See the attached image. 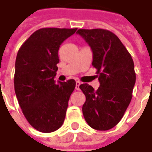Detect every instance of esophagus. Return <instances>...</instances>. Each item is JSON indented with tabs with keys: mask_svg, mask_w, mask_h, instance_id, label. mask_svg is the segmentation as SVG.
Here are the masks:
<instances>
[{
	"mask_svg": "<svg viewBox=\"0 0 152 152\" xmlns=\"http://www.w3.org/2000/svg\"><path fill=\"white\" fill-rule=\"evenodd\" d=\"M80 84H81V83H80V81H76V89H77V90L80 89Z\"/></svg>",
	"mask_w": 152,
	"mask_h": 152,
	"instance_id": "obj_1",
	"label": "esophagus"
}]
</instances>
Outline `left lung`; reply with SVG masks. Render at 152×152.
<instances>
[{"mask_svg":"<svg viewBox=\"0 0 152 152\" xmlns=\"http://www.w3.org/2000/svg\"><path fill=\"white\" fill-rule=\"evenodd\" d=\"M93 51L100 86L95 91L88 84L80 88L86 96L82 112L87 124L97 130L114 128L123 118L130 103L136 83L131 55L113 32L103 28L77 31Z\"/></svg>","mask_w":152,"mask_h":152,"instance_id":"left-lung-1","label":"left lung"}]
</instances>
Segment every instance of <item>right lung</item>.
<instances>
[{
	"instance_id": "obj_1",
	"label": "right lung",
	"mask_w": 152,
	"mask_h": 152,
	"mask_svg": "<svg viewBox=\"0 0 152 152\" xmlns=\"http://www.w3.org/2000/svg\"><path fill=\"white\" fill-rule=\"evenodd\" d=\"M77 28H43L19 49L15 59V92L28 124L40 132L58 129L65 121L68 101L76 82L57 84L54 78L61 44Z\"/></svg>"
}]
</instances>
